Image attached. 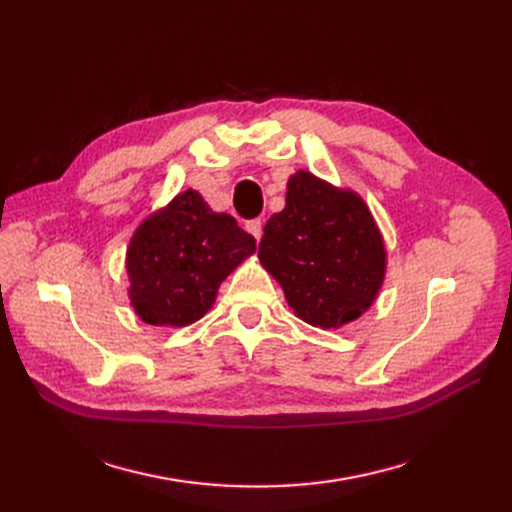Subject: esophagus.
I'll use <instances>...</instances> for the list:
<instances>
[{
  "instance_id": "1",
  "label": "esophagus",
  "mask_w": 512,
  "mask_h": 512,
  "mask_svg": "<svg viewBox=\"0 0 512 512\" xmlns=\"http://www.w3.org/2000/svg\"><path fill=\"white\" fill-rule=\"evenodd\" d=\"M245 228H247V232H252V235L256 237V241H260V237H262V220L260 218L250 220V222L245 224Z\"/></svg>"
}]
</instances>
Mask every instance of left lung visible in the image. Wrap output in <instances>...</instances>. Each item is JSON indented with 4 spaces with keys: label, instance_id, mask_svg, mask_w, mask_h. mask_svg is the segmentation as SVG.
Here are the masks:
<instances>
[{
    "label": "left lung",
    "instance_id": "obj_1",
    "mask_svg": "<svg viewBox=\"0 0 512 512\" xmlns=\"http://www.w3.org/2000/svg\"><path fill=\"white\" fill-rule=\"evenodd\" d=\"M258 256L294 314L322 329L359 318L384 277L382 237L363 200L305 170L290 177L286 207L265 224Z\"/></svg>",
    "mask_w": 512,
    "mask_h": 512
}]
</instances>
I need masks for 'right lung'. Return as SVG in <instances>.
Returning <instances> with one entry per match:
<instances>
[{
  "label": "right lung",
  "mask_w": 512,
  "mask_h": 512,
  "mask_svg": "<svg viewBox=\"0 0 512 512\" xmlns=\"http://www.w3.org/2000/svg\"><path fill=\"white\" fill-rule=\"evenodd\" d=\"M256 252V239L194 190L138 226L128 250L130 299L149 324L183 327L207 314L224 277Z\"/></svg>",
  "instance_id": "obj_1"
}]
</instances>
